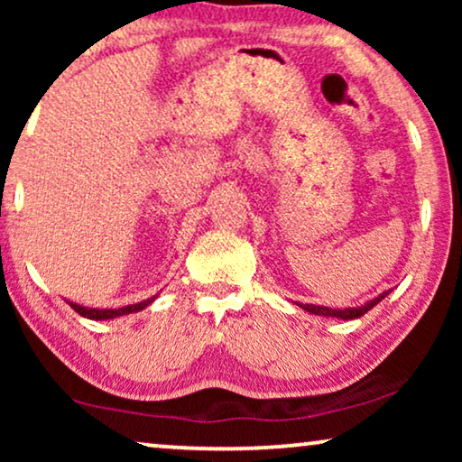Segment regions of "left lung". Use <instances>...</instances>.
Wrapping results in <instances>:
<instances>
[{
  "instance_id": "8db88e82",
  "label": "left lung",
  "mask_w": 462,
  "mask_h": 462,
  "mask_svg": "<svg viewBox=\"0 0 462 462\" xmlns=\"http://www.w3.org/2000/svg\"><path fill=\"white\" fill-rule=\"evenodd\" d=\"M387 294H389V290H387V292H383L381 296H376L374 300H368V302H365V305H362V307H349V309H330V307H319V305H299V302H296V305L302 307V309H305V311L313 313V315H324V318L356 319V318H362L364 313H368L370 309L374 307V305H378V302H381Z\"/></svg>"
}]
</instances>
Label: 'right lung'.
Wrapping results in <instances>:
<instances>
[{
  "mask_svg": "<svg viewBox=\"0 0 462 462\" xmlns=\"http://www.w3.org/2000/svg\"><path fill=\"white\" fill-rule=\"evenodd\" d=\"M155 300V296H151V299L143 300V302H136V305H128V307H119V309H88V307H81V305H75V302H69L71 309L75 313H79L81 318H88V319H113V318H119V315H128V313H136L144 309L151 302Z\"/></svg>",
  "mask_w": 462,
  "mask_h": 462,
  "instance_id": "right-lung-1",
  "label": "right lung"
}]
</instances>
